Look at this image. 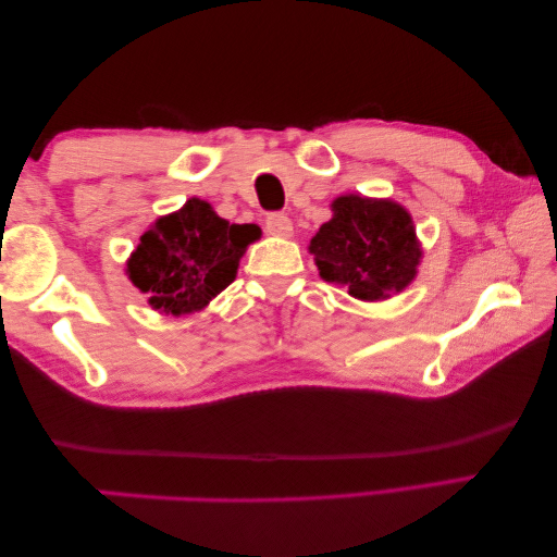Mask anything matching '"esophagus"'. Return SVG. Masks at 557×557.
<instances>
[{"label":"esophagus","instance_id":"esophagus-1","mask_svg":"<svg viewBox=\"0 0 557 557\" xmlns=\"http://www.w3.org/2000/svg\"><path fill=\"white\" fill-rule=\"evenodd\" d=\"M267 232L271 236H290L294 234V224H290V219L281 212H271L267 216Z\"/></svg>","mask_w":557,"mask_h":557}]
</instances>
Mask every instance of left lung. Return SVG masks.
Instances as JSON below:
<instances>
[{
    "mask_svg": "<svg viewBox=\"0 0 557 557\" xmlns=\"http://www.w3.org/2000/svg\"><path fill=\"white\" fill-rule=\"evenodd\" d=\"M321 278L343 284L360 300L399 294L414 278L422 251L407 209L387 199L345 195L333 202V219L311 239Z\"/></svg>",
    "mask_w": 557,
    "mask_h": 557,
    "instance_id": "1",
    "label": "left lung"
}]
</instances>
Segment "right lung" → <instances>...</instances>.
<instances>
[{"mask_svg":"<svg viewBox=\"0 0 557 557\" xmlns=\"http://www.w3.org/2000/svg\"><path fill=\"white\" fill-rule=\"evenodd\" d=\"M259 234L257 224H230L202 199H189L140 236L127 273L152 308L193 313L232 284L246 246Z\"/></svg>","mask_w":557,"mask_h":557,"instance_id":"add662e5","label":"right lung"}]
</instances>
